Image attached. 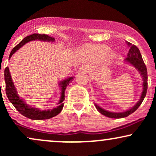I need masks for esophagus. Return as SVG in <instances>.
I'll return each instance as SVG.
<instances>
[{"label": "esophagus", "mask_w": 156, "mask_h": 156, "mask_svg": "<svg viewBox=\"0 0 156 156\" xmlns=\"http://www.w3.org/2000/svg\"><path fill=\"white\" fill-rule=\"evenodd\" d=\"M79 69H80V72L87 73V72H88V71H89V67H87V66H85V65L81 66V67L79 68Z\"/></svg>", "instance_id": "1"}]
</instances>
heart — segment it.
Returning <instances> with one entry per match:
<instances>
[{
  "label": "heart",
  "mask_w": 156,
  "mask_h": 156,
  "mask_svg": "<svg viewBox=\"0 0 156 156\" xmlns=\"http://www.w3.org/2000/svg\"><path fill=\"white\" fill-rule=\"evenodd\" d=\"M81 52L87 57L92 60H101L105 57L107 62L114 59L116 53L114 51H109V47L104 44H92L82 48Z\"/></svg>",
  "instance_id": "1"
}]
</instances>
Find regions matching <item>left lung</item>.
<instances>
[{"label":"left lung","instance_id":"1","mask_svg":"<svg viewBox=\"0 0 156 156\" xmlns=\"http://www.w3.org/2000/svg\"><path fill=\"white\" fill-rule=\"evenodd\" d=\"M126 43L128 45V47L130 48V49L128 53V55H127L128 57L125 58L124 62L125 63L129 64L131 66H133V67H135L138 72L139 73V74H140L143 80L142 92H141L139 101H138L132 108L128 109V110L122 112H109V111L105 110V109L101 108V106L97 105L96 103H94V105H95L97 110L101 113V114H103V115H104L107 117L119 119V118H124L128 117V116H129L130 114L133 113L139 106H140V105L141 104V103H142V101H144L147 94V71L145 64L144 63V61L142 59V57H141V55L139 48H138L136 45H134V44H132L131 43H130V42H127V41Z\"/></svg>","mask_w":156,"mask_h":156}]
</instances>
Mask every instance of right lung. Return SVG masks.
<instances>
[{
    "instance_id": "obj_1",
    "label": "right lung",
    "mask_w": 156,
    "mask_h": 156,
    "mask_svg": "<svg viewBox=\"0 0 156 156\" xmlns=\"http://www.w3.org/2000/svg\"><path fill=\"white\" fill-rule=\"evenodd\" d=\"M34 40L43 41V42H55V39L48 35L33 34L25 37L16 47L12 49L9 57V59H10L12 55L16 51H18L21 47H23L24 44L31 42V41ZM74 78L75 77L73 76L68 77V78H65L63 80H61L59 83H58V86L60 87V98L58 103H57L58 106L53 108L48 109V110H40V109L34 108V107H32L31 105L27 104L22 98H20L17 89H16L13 80H12L9 69L7 67L4 70V79L5 82H6V93L9 101L22 115L25 116L28 119H34V120L51 119V118L58 115L62 112L64 106V103L62 102L64 101V98H65L64 92H65V89L67 86L69 85V83L73 81Z\"/></svg>"
}]
</instances>
